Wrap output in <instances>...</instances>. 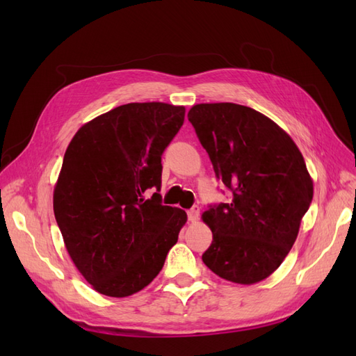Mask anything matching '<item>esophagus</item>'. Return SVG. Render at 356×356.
Wrapping results in <instances>:
<instances>
[{"label":"esophagus","mask_w":356,"mask_h":356,"mask_svg":"<svg viewBox=\"0 0 356 356\" xmlns=\"http://www.w3.org/2000/svg\"><path fill=\"white\" fill-rule=\"evenodd\" d=\"M187 215H188V220H190L191 222L197 221L199 217H200V208H199V207H193L191 209L187 211Z\"/></svg>","instance_id":"esophagus-1"}]
</instances>
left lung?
<instances>
[{
  "mask_svg": "<svg viewBox=\"0 0 356 356\" xmlns=\"http://www.w3.org/2000/svg\"><path fill=\"white\" fill-rule=\"evenodd\" d=\"M230 203L202 213L212 243L202 260L220 277L252 285L270 276L293 248L314 197L303 154L282 127L250 106L197 104L188 111Z\"/></svg>",
  "mask_w": 356,
  "mask_h": 356,
  "instance_id": "left-lung-1",
  "label": "left lung"
}]
</instances>
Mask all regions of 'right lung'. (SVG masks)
<instances>
[{
  "label": "right lung",
  "mask_w": 356,
  "mask_h": 356,
  "mask_svg": "<svg viewBox=\"0 0 356 356\" xmlns=\"http://www.w3.org/2000/svg\"><path fill=\"white\" fill-rule=\"evenodd\" d=\"M186 106L132 102L83 124L63 156L53 211L72 263L95 291L129 297L160 273L187 222L161 204V154Z\"/></svg>",
  "instance_id": "obj_1"
}]
</instances>
